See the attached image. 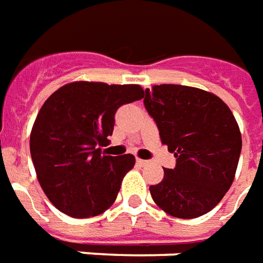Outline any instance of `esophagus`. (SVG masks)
<instances>
[{
  "label": "esophagus",
  "mask_w": 263,
  "mask_h": 263,
  "mask_svg": "<svg viewBox=\"0 0 263 263\" xmlns=\"http://www.w3.org/2000/svg\"><path fill=\"white\" fill-rule=\"evenodd\" d=\"M137 164L148 165V164H150V161H148V160H141V158H137Z\"/></svg>",
  "instance_id": "1"
}]
</instances>
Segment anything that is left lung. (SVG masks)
Returning a JSON list of instances; mask_svg holds the SVG:
<instances>
[{"mask_svg": "<svg viewBox=\"0 0 263 263\" xmlns=\"http://www.w3.org/2000/svg\"><path fill=\"white\" fill-rule=\"evenodd\" d=\"M144 107L161 143L176 157L153 200L173 217L190 219L211 211L235 177L242 139L235 117L221 99L197 87L160 85L146 89Z\"/></svg>", "mask_w": 263, "mask_h": 263, "instance_id": "1", "label": "left lung"}]
</instances>
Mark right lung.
<instances>
[{"mask_svg":"<svg viewBox=\"0 0 263 263\" xmlns=\"http://www.w3.org/2000/svg\"><path fill=\"white\" fill-rule=\"evenodd\" d=\"M143 98L139 85L73 82L46 99L29 147L39 184L59 211L96 217L116 201L135 156H106L99 146L113 133L117 109Z\"/></svg>","mask_w":263,"mask_h":263,"instance_id":"1","label":"right lung"}]
</instances>
